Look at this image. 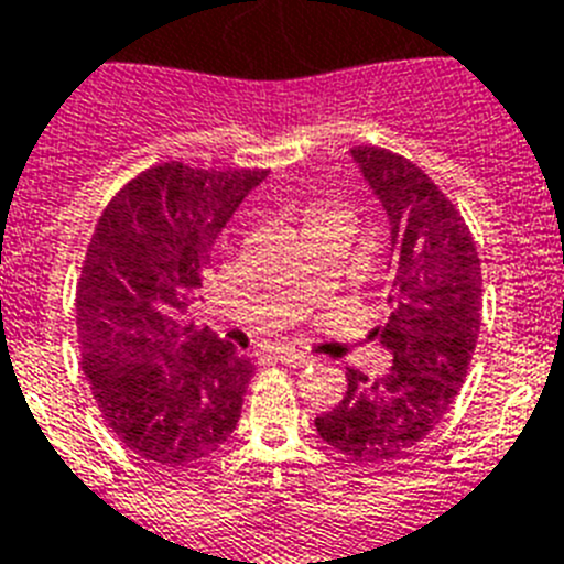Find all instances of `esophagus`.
<instances>
[{
    "label": "esophagus",
    "instance_id": "esophagus-1",
    "mask_svg": "<svg viewBox=\"0 0 564 564\" xmlns=\"http://www.w3.org/2000/svg\"><path fill=\"white\" fill-rule=\"evenodd\" d=\"M273 358L282 364H288V367H305V364H311L313 358L307 356V352H296V350H285V347H279L276 352H273Z\"/></svg>",
    "mask_w": 564,
    "mask_h": 564
}]
</instances>
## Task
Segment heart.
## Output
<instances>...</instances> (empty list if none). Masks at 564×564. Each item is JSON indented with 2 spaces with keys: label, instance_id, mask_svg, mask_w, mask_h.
Listing matches in <instances>:
<instances>
[{
  "label": "heart",
  "instance_id": "1",
  "mask_svg": "<svg viewBox=\"0 0 564 564\" xmlns=\"http://www.w3.org/2000/svg\"><path fill=\"white\" fill-rule=\"evenodd\" d=\"M325 217H347V214H344L341 208L330 206V203H316V206H311V214H307V223H311V220H325Z\"/></svg>",
  "mask_w": 564,
  "mask_h": 564
}]
</instances>
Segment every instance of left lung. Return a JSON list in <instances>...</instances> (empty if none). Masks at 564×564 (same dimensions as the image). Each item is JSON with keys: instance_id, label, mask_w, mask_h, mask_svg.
<instances>
[{"instance_id": "left-lung-1", "label": "left lung", "mask_w": 564, "mask_h": 564, "mask_svg": "<svg viewBox=\"0 0 564 564\" xmlns=\"http://www.w3.org/2000/svg\"><path fill=\"white\" fill-rule=\"evenodd\" d=\"M350 152L390 223V316L370 338L392 367L381 378L347 370V392L316 432L352 460L383 463L430 435L460 392L480 336L482 276L475 237L430 174L372 143Z\"/></svg>"}]
</instances>
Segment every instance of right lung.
<instances>
[{
    "label": "right lung",
    "instance_id": "add662e5",
    "mask_svg": "<svg viewBox=\"0 0 564 564\" xmlns=\"http://www.w3.org/2000/svg\"><path fill=\"white\" fill-rule=\"evenodd\" d=\"M265 174L158 163L115 194L89 239L76 291L84 376L109 430L147 460L188 466L237 430L251 358L186 318L217 237Z\"/></svg>",
    "mask_w": 564,
    "mask_h": 564
}]
</instances>
